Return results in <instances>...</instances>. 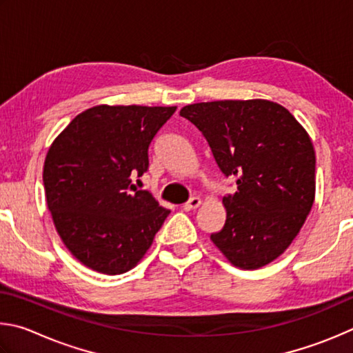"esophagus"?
I'll use <instances>...</instances> for the list:
<instances>
[{"label":"esophagus","mask_w":353,"mask_h":353,"mask_svg":"<svg viewBox=\"0 0 353 353\" xmlns=\"http://www.w3.org/2000/svg\"><path fill=\"white\" fill-rule=\"evenodd\" d=\"M201 205V200L199 199V196H192L188 203H184L183 205V209L184 211H194V209H196Z\"/></svg>","instance_id":"1"}]
</instances>
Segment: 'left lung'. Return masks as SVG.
Here are the masks:
<instances>
[{"label": "left lung", "mask_w": 353, "mask_h": 353, "mask_svg": "<svg viewBox=\"0 0 353 353\" xmlns=\"http://www.w3.org/2000/svg\"><path fill=\"white\" fill-rule=\"evenodd\" d=\"M205 136L215 163L236 178L223 196L226 221L211 236L234 267L257 270L285 251L314 201V148L305 128L282 105L251 101L200 102L183 107Z\"/></svg>", "instance_id": "8db88e82"}]
</instances>
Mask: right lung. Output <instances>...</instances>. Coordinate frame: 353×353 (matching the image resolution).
<instances>
[{"instance_id":"add662e5","label":"right lung","mask_w":353,"mask_h":353,"mask_svg":"<svg viewBox=\"0 0 353 353\" xmlns=\"http://www.w3.org/2000/svg\"><path fill=\"white\" fill-rule=\"evenodd\" d=\"M176 107L96 105L49 147L43 184L55 230L80 263L102 274L134 268L169 209L132 175L148 169V145Z\"/></svg>"}]
</instances>
